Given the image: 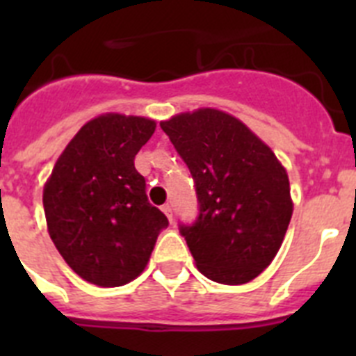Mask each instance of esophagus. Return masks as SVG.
<instances>
[{
  "label": "esophagus",
  "instance_id": "obj_1",
  "mask_svg": "<svg viewBox=\"0 0 356 356\" xmlns=\"http://www.w3.org/2000/svg\"><path fill=\"white\" fill-rule=\"evenodd\" d=\"M162 212L165 213V216H168L169 221L172 222V209H171V205H163V207H162Z\"/></svg>",
  "mask_w": 356,
  "mask_h": 356
}]
</instances>
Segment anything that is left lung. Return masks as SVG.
I'll list each match as a JSON object with an SVG mask.
<instances>
[{"instance_id": "obj_1", "label": "left lung", "mask_w": 356, "mask_h": 356, "mask_svg": "<svg viewBox=\"0 0 356 356\" xmlns=\"http://www.w3.org/2000/svg\"><path fill=\"white\" fill-rule=\"evenodd\" d=\"M196 187L193 225H180L201 275L248 284L278 253L292 217L289 176L271 147L221 110L200 108L160 122Z\"/></svg>"}]
</instances>
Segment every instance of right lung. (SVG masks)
I'll use <instances>...</instances> for the list:
<instances>
[{
    "instance_id": "1",
    "label": "right lung",
    "mask_w": 356,
    "mask_h": 356,
    "mask_svg": "<svg viewBox=\"0 0 356 356\" xmlns=\"http://www.w3.org/2000/svg\"><path fill=\"white\" fill-rule=\"evenodd\" d=\"M155 121L106 114L81 127L42 194L51 241L72 271L99 287H119L144 271L168 217L147 201L135 155Z\"/></svg>"
}]
</instances>
